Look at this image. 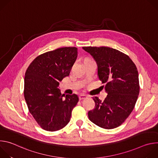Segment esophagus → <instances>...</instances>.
<instances>
[{
  "label": "esophagus",
  "instance_id": "obj_1",
  "mask_svg": "<svg viewBox=\"0 0 158 158\" xmlns=\"http://www.w3.org/2000/svg\"><path fill=\"white\" fill-rule=\"evenodd\" d=\"M87 96H85V95H80V96H79V100L85 99H87Z\"/></svg>",
  "mask_w": 158,
  "mask_h": 158
}]
</instances>
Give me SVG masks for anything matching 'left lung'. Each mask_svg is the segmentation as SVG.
<instances>
[{
    "mask_svg": "<svg viewBox=\"0 0 158 158\" xmlns=\"http://www.w3.org/2000/svg\"><path fill=\"white\" fill-rule=\"evenodd\" d=\"M98 65V75L107 93L104 101L93 98L95 108L89 110V120L107 129L121 125L132 111L139 93L137 67L130 57L108 47H83Z\"/></svg>",
    "mask_w": 158,
    "mask_h": 158,
    "instance_id": "left-lung-1",
    "label": "left lung"
}]
</instances>
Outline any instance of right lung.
Returning <instances> with one entry per match:
<instances>
[{"mask_svg": "<svg viewBox=\"0 0 158 158\" xmlns=\"http://www.w3.org/2000/svg\"><path fill=\"white\" fill-rule=\"evenodd\" d=\"M77 57L75 47L59 48L37 56L26 72L25 100L30 113L44 130H60L70 121L79 98L62 94L58 87L69 75Z\"/></svg>", "mask_w": 158, "mask_h": 158, "instance_id": "right-lung-1", "label": "right lung"}]
</instances>
